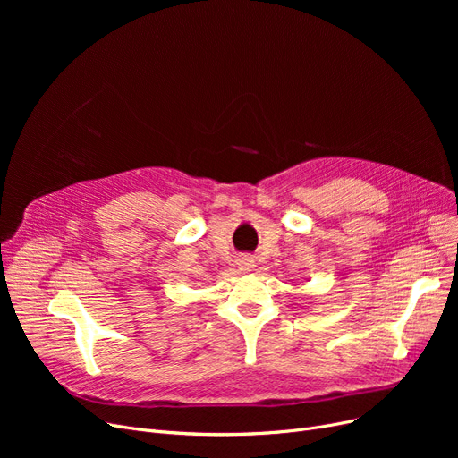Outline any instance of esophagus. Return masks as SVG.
Listing matches in <instances>:
<instances>
[{
  "instance_id": "esophagus-1",
  "label": "esophagus",
  "mask_w": 458,
  "mask_h": 458,
  "mask_svg": "<svg viewBox=\"0 0 458 458\" xmlns=\"http://www.w3.org/2000/svg\"><path fill=\"white\" fill-rule=\"evenodd\" d=\"M239 266H242V269H245V271H250L254 267V259L252 258L239 259Z\"/></svg>"
}]
</instances>
